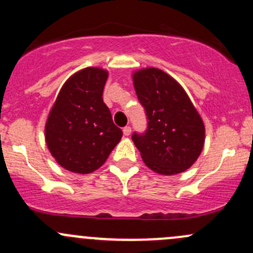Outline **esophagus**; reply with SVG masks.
Returning a JSON list of instances; mask_svg holds the SVG:
<instances>
[{
    "mask_svg": "<svg viewBox=\"0 0 253 253\" xmlns=\"http://www.w3.org/2000/svg\"><path fill=\"white\" fill-rule=\"evenodd\" d=\"M122 132H124L125 136L128 137L129 134H131V127H129V126H126V127H125L124 129H122Z\"/></svg>",
    "mask_w": 253,
    "mask_h": 253,
    "instance_id": "1",
    "label": "esophagus"
}]
</instances>
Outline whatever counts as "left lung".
<instances>
[{"label": "left lung", "mask_w": 253, "mask_h": 253, "mask_svg": "<svg viewBox=\"0 0 253 253\" xmlns=\"http://www.w3.org/2000/svg\"><path fill=\"white\" fill-rule=\"evenodd\" d=\"M132 79L148 119L147 132L132 136L143 162L160 175L186 171L205 145L202 117L181 84L164 71L142 68Z\"/></svg>", "instance_id": "left-lung-1"}]
</instances>
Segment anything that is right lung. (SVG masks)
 Returning a JSON list of instances; mask_svg holds the SVG:
<instances>
[{"label":"right lung","instance_id":"add662e5","mask_svg":"<svg viewBox=\"0 0 253 253\" xmlns=\"http://www.w3.org/2000/svg\"><path fill=\"white\" fill-rule=\"evenodd\" d=\"M109 72L86 67L71 76L51 108L45 124V142L58 165L76 174L98 170L121 141L103 101Z\"/></svg>","mask_w":253,"mask_h":253}]
</instances>
